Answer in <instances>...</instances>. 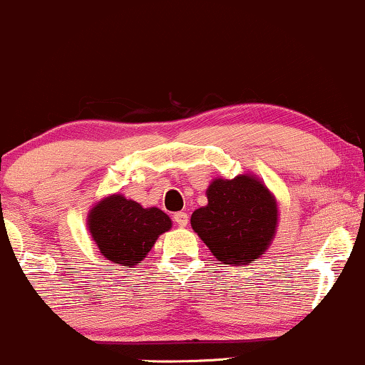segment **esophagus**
I'll return each mask as SVG.
<instances>
[{
  "mask_svg": "<svg viewBox=\"0 0 365 365\" xmlns=\"http://www.w3.org/2000/svg\"><path fill=\"white\" fill-rule=\"evenodd\" d=\"M174 222L178 224L179 227H186L187 222H190V215H187L186 212H178L174 213Z\"/></svg>",
  "mask_w": 365,
  "mask_h": 365,
  "instance_id": "obj_1",
  "label": "esophagus"
}]
</instances>
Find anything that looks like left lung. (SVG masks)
<instances>
[{
  "label": "left lung",
  "mask_w": 365,
  "mask_h": 365,
  "mask_svg": "<svg viewBox=\"0 0 365 365\" xmlns=\"http://www.w3.org/2000/svg\"><path fill=\"white\" fill-rule=\"evenodd\" d=\"M208 203L195 210L191 227L224 264L241 267L259 259L275 239L278 203L255 174L215 178L207 187Z\"/></svg>",
  "instance_id": "8db88e82"
}]
</instances>
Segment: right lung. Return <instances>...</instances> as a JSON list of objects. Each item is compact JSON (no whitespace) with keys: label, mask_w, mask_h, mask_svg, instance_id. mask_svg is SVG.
Wrapping results in <instances>:
<instances>
[{"label":"right lung","mask_w":365,"mask_h":365,"mask_svg":"<svg viewBox=\"0 0 365 365\" xmlns=\"http://www.w3.org/2000/svg\"><path fill=\"white\" fill-rule=\"evenodd\" d=\"M173 227L160 208H143L121 192L104 196L88 210L87 229L102 258L133 268L147 258L158 235Z\"/></svg>","instance_id":"right-lung-1"}]
</instances>
